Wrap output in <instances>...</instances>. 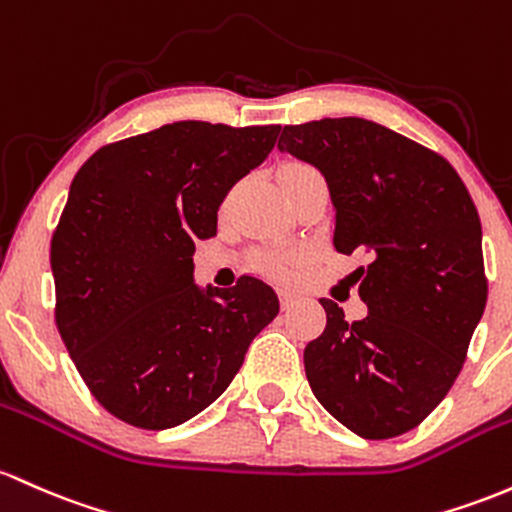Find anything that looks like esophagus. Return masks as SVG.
Here are the masks:
<instances>
[{"instance_id": "obj_1", "label": "esophagus", "mask_w": 512, "mask_h": 512, "mask_svg": "<svg viewBox=\"0 0 512 512\" xmlns=\"http://www.w3.org/2000/svg\"><path fill=\"white\" fill-rule=\"evenodd\" d=\"M279 301H282V308L286 311V308H291L296 301H299V296H296L294 291L284 289V291H279Z\"/></svg>"}]
</instances>
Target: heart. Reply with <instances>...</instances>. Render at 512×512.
<instances>
[{
    "label": "heart",
    "mask_w": 512,
    "mask_h": 512,
    "mask_svg": "<svg viewBox=\"0 0 512 512\" xmlns=\"http://www.w3.org/2000/svg\"><path fill=\"white\" fill-rule=\"evenodd\" d=\"M299 170H308V165H303V162H284L279 172H299ZM294 265H296L294 255H265L260 260L262 272L274 279H289L291 274H294Z\"/></svg>",
    "instance_id": "heart-1"
}]
</instances>
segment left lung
<instances>
[{"label": "left lung", "instance_id": "8db88e82", "mask_svg": "<svg viewBox=\"0 0 512 512\" xmlns=\"http://www.w3.org/2000/svg\"><path fill=\"white\" fill-rule=\"evenodd\" d=\"M277 148L323 172L335 250L369 257L350 274L367 318L347 323L320 299L328 323L303 350L311 391L364 440L403 435L452 389L484 316L479 211L445 157L374 121L284 126Z\"/></svg>", "mask_w": 512, "mask_h": 512}]
</instances>
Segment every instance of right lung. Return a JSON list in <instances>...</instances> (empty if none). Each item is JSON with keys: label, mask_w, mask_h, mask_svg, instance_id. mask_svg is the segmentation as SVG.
I'll list each match as a JSON object with an SVG mask.
<instances>
[{"label": "right lung", "mask_w": 512, "mask_h": 512, "mask_svg": "<svg viewBox=\"0 0 512 512\" xmlns=\"http://www.w3.org/2000/svg\"><path fill=\"white\" fill-rule=\"evenodd\" d=\"M282 126L177 121L99 148L75 174L50 243L55 323L77 372L111 415L143 430L211 406L255 335L279 313L274 289L194 284V240L265 162Z\"/></svg>", "instance_id": "right-lung-1"}]
</instances>
